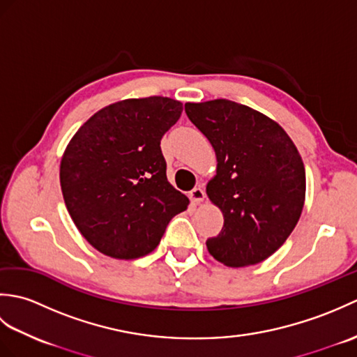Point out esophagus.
<instances>
[{"label": "esophagus", "mask_w": 357, "mask_h": 357, "mask_svg": "<svg viewBox=\"0 0 357 357\" xmlns=\"http://www.w3.org/2000/svg\"><path fill=\"white\" fill-rule=\"evenodd\" d=\"M188 196H190L192 202L195 204H201L204 199H206V192H204L202 187H195L193 190L188 193Z\"/></svg>", "instance_id": "1"}]
</instances>
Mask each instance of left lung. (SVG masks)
<instances>
[{"label":"left lung","instance_id":"8db88e82","mask_svg":"<svg viewBox=\"0 0 357 357\" xmlns=\"http://www.w3.org/2000/svg\"><path fill=\"white\" fill-rule=\"evenodd\" d=\"M188 119L216 153L207 196L224 227L207 239L227 267H248L271 256L298 224L305 201V167L276 121L229 100L185 102Z\"/></svg>","mask_w":357,"mask_h":357}]
</instances>
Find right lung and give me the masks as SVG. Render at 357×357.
Returning <instances> with one entry per match:
<instances>
[{"label": "right lung", "mask_w": 357, "mask_h": 357, "mask_svg": "<svg viewBox=\"0 0 357 357\" xmlns=\"http://www.w3.org/2000/svg\"><path fill=\"white\" fill-rule=\"evenodd\" d=\"M183 102L132 98L98 110L67 144L59 183L72 221L90 245L115 259L158 247L188 198L167 181L161 139Z\"/></svg>", "instance_id": "1"}]
</instances>
